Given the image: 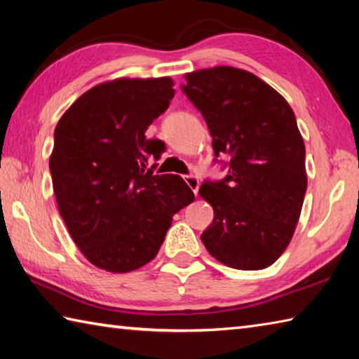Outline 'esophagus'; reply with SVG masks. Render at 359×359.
I'll list each match as a JSON object with an SVG mask.
<instances>
[{"label":"esophagus","mask_w":359,"mask_h":359,"mask_svg":"<svg viewBox=\"0 0 359 359\" xmlns=\"http://www.w3.org/2000/svg\"><path fill=\"white\" fill-rule=\"evenodd\" d=\"M185 182H187V185L191 188L193 193L198 196V191H199V179L194 177V175H187Z\"/></svg>","instance_id":"34e87169"}]
</instances>
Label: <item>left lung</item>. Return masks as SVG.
I'll return each instance as SVG.
<instances>
[{
    "mask_svg": "<svg viewBox=\"0 0 359 359\" xmlns=\"http://www.w3.org/2000/svg\"><path fill=\"white\" fill-rule=\"evenodd\" d=\"M184 77L215 156H231L226 177L199 188L214 209L203 244L234 269H266L287 250L307 190L306 145L293 109L271 85L233 66Z\"/></svg>",
    "mask_w": 359,
    "mask_h": 359,
    "instance_id": "obj_1",
    "label": "left lung"
}]
</instances>
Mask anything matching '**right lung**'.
Wrapping results in <instances>:
<instances>
[{"label": "right lung", "mask_w": 359, "mask_h": 359, "mask_svg": "<svg viewBox=\"0 0 359 359\" xmlns=\"http://www.w3.org/2000/svg\"><path fill=\"white\" fill-rule=\"evenodd\" d=\"M171 77H120L95 85L58 120L48 160L58 212L98 269L125 274L150 263L172 217L194 201L180 175L145 171L165 149L147 139L169 107Z\"/></svg>", "instance_id": "1"}]
</instances>
